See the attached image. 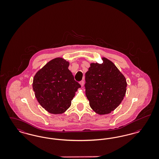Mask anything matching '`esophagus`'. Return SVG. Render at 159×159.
<instances>
[{"label": "esophagus", "mask_w": 159, "mask_h": 159, "mask_svg": "<svg viewBox=\"0 0 159 159\" xmlns=\"http://www.w3.org/2000/svg\"><path fill=\"white\" fill-rule=\"evenodd\" d=\"M80 84L81 86H82V87H83V85H84V81H83V80L80 81Z\"/></svg>", "instance_id": "obj_1"}]
</instances>
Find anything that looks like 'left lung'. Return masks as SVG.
<instances>
[{
  "mask_svg": "<svg viewBox=\"0 0 159 159\" xmlns=\"http://www.w3.org/2000/svg\"><path fill=\"white\" fill-rule=\"evenodd\" d=\"M102 64L91 63L85 74V92L91 108L100 115L110 113L124 98L127 83L113 62L102 58Z\"/></svg>",
  "mask_w": 159,
  "mask_h": 159,
  "instance_id": "1",
  "label": "left lung"
}]
</instances>
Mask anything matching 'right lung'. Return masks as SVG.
I'll return each instance as SVG.
<instances>
[{"mask_svg": "<svg viewBox=\"0 0 159 159\" xmlns=\"http://www.w3.org/2000/svg\"><path fill=\"white\" fill-rule=\"evenodd\" d=\"M69 62L62 58L49 61L33 78V89L39 103L51 114L64 113L71 106L80 84L68 70Z\"/></svg>", "mask_w": 159, "mask_h": 159, "instance_id": "right-lung-1", "label": "right lung"}]
</instances>
